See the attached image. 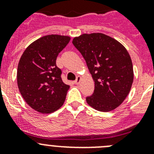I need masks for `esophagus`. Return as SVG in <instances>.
<instances>
[{"label": "esophagus", "instance_id": "1", "mask_svg": "<svg viewBox=\"0 0 154 154\" xmlns=\"http://www.w3.org/2000/svg\"><path fill=\"white\" fill-rule=\"evenodd\" d=\"M80 82H81V77L80 76H77L76 79L74 81V83L76 84V85H79L80 83Z\"/></svg>", "mask_w": 154, "mask_h": 154}]
</instances>
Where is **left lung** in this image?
I'll use <instances>...</instances> for the list:
<instances>
[{"label":"left lung","instance_id":"left-lung-1","mask_svg":"<svg viewBox=\"0 0 154 154\" xmlns=\"http://www.w3.org/2000/svg\"><path fill=\"white\" fill-rule=\"evenodd\" d=\"M85 60L95 82L92 96L86 97L91 107L109 112L123 103L133 82V68L126 48L103 33L82 34L72 40Z\"/></svg>","mask_w":154,"mask_h":154}]
</instances>
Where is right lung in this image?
I'll list each match as a JSON object with an SVG mask.
<instances>
[{
    "label": "right lung",
    "mask_w": 154,
    "mask_h": 154,
    "mask_svg": "<svg viewBox=\"0 0 154 154\" xmlns=\"http://www.w3.org/2000/svg\"><path fill=\"white\" fill-rule=\"evenodd\" d=\"M70 39L65 35L43 36L32 42L20 58L19 91L27 104L41 113L55 112L64 104L69 85L62 82L56 58Z\"/></svg>",
    "instance_id": "add662e5"
}]
</instances>
